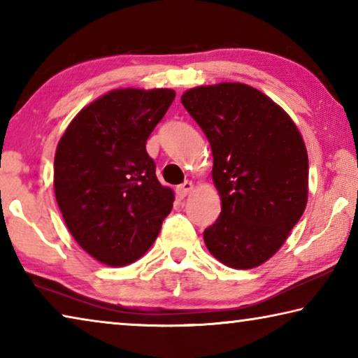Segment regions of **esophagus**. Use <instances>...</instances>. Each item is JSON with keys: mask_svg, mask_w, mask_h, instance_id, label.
<instances>
[{"mask_svg": "<svg viewBox=\"0 0 358 358\" xmlns=\"http://www.w3.org/2000/svg\"><path fill=\"white\" fill-rule=\"evenodd\" d=\"M194 189V185H192V181H185V183H181L180 186H177V194H178V197H186L187 194H191V191Z\"/></svg>", "mask_w": 358, "mask_h": 358, "instance_id": "obj_1", "label": "esophagus"}]
</instances>
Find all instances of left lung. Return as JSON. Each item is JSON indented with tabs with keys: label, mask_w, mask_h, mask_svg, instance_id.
<instances>
[{
	"label": "left lung",
	"mask_w": 358,
	"mask_h": 358,
	"mask_svg": "<svg viewBox=\"0 0 358 358\" xmlns=\"http://www.w3.org/2000/svg\"><path fill=\"white\" fill-rule=\"evenodd\" d=\"M213 153L221 215L205 229L208 251L232 268H254L280 250L308 201V153L294 121L245 83L181 96Z\"/></svg>",
	"instance_id": "obj_1"
}]
</instances>
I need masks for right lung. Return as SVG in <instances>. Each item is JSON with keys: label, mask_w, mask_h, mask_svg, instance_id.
I'll list each match as a JSON object with an SVG mask.
<instances>
[{"label": "right lung", "mask_w": 358, "mask_h": 358, "mask_svg": "<svg viewBox=\"0 0 358 358\" xmlns=\"http://www.w3.org/2000/svg\"><path fill=\"white\" fill-rule=\"evenodd\" d=\"M173 99L169 88L113 90L82 108L59 138V211L77 243L102 264L142 257L173 207V191L157 181L145 147Z\"/></svg>", "instance_id": "right-lung-1"}]
</instances>
